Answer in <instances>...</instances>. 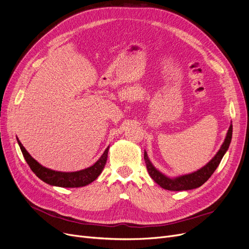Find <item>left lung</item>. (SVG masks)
<instances>
[{"mask_svg": "<svg viewBox=\"0 0 249 249\" xmlns=\"http://www.w3.org/2000/svg\"><path fill=\"white\" fill-rule=\"evenodd\" d=\"M232 129L233 128L231 124L228 129V132L223 144H222V146L220 147L219 151L216 153L214 158L205 166L200 168L197 172L180 176L178 178H171L161 174L160 171H158V169H156L153 166V164L150 162L147 156V152L144 151V161L146 163V168L149 176L156 182V184L160 185L162 189L168 190V191H188V190H193V189H197L201 187L216 171V168L218 167L222 158H223L224 154L228 150L231 138H232Z\"/></svg>", "mask_w": 249, "mask_h": 249, "instance_id": "obj_1", "label": "left lung"}]
</instances>
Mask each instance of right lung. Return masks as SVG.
I'll list each match as a JSON object with an SVG mask.
<instances>
[{"label":"right lung","mask_w":249,"mask_h":249,"mask_svg":"<svg viewBox=\"0 0 249 249\" xmlns=\"http://www.w3.org/2000/svg\"><path fill=\"white\" fill-rule=\"evenodd\" d=\"M18 144L21 148L24 159L26 162L30 166L31 171L46 184L50 186L61 187V188H80L85 187L91 181H94L102 173V171L106 164L109 146L104 151L99 160L91 166L82 169L78 172L72 173H62L52 171L50 168L42 166L40 163H38L32 156L28 153V151L24 148L22 143L17 139Z\"/></svg>","instance_id":"1"}]
</instances>
